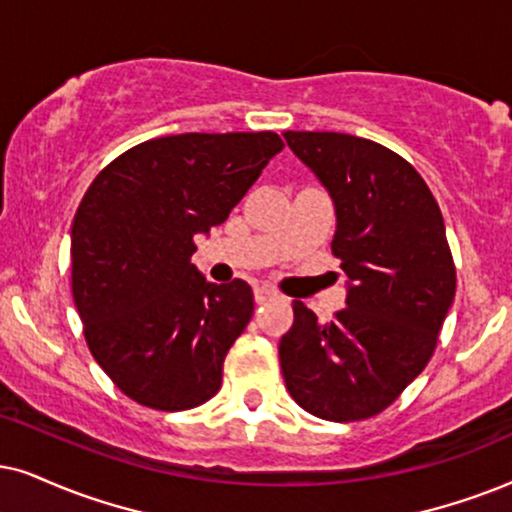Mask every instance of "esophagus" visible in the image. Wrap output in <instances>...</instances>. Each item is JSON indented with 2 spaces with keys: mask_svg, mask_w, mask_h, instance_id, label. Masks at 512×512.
I'll return each mask as SVG.
<instances>
[{
  "mask_svg": "<svg viewBox=\"0 0 512 512\" xmlns=\"http://www.w3.org/2000/svg\"><path fill=\"white\" fill-rule=\"evenodd\" d=\"M278 293L274 288H267V286H260L255 288V302L262 304V302H269V300H276Z\"/></svg>",
  "mask_w": 512,
  "mask_h": 512,
  "instance_id": "34e87169",
  "label": "esophagus"
}]
</instances>
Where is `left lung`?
<instances>
[{"label":"left lung","instance_id":"obj_1","mask_svg":"<svg viewBox=\"0 0 512 512\" xmlns=\"http://www.w3.org/2000/svg\"><path fill=\"white\" fill-rule=\"evenodd\" d=\"M283 137L333 200L331 248L347 274V307L333 321L293 302V328L278 345L283 380L316 418H371L428 366L454 302L442 212L390 148L340 132Z\"/></svg>","mask_w":512,"mask_h":512}]
</instances>
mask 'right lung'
<instances>
[{"label": "right lung", "instance_id": "1", "mask_svg": "<svg viewBox=\"0 0 512 512\" xmlns=\"http://www.w3.org/2000/svg\"><path fill=\"white\" fill-rule=\"evenodd\" d=\"M283 151L274 132L174 134L115 158L70 229L73 300L96 364L139 404L184 411L222 387V366L255 300L191 264L208 236Z\"/></svg>", "mask_w": 512, "mask_h": 512}]
</instances>
